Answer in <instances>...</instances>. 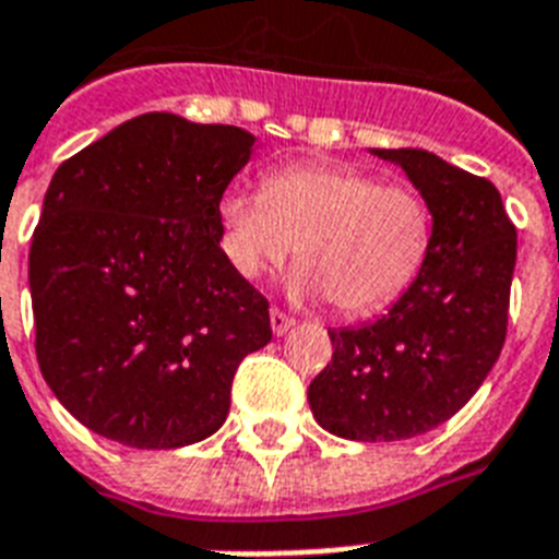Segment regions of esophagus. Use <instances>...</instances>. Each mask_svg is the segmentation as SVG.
I'll use <instances>...</instances> for the list:
<instances>
[{"instance_id":"obj_1","label":"esophagus","mask_w":559,"mask_h":559,"mask_svg":"<svg viewBox=\"0 0 559 559\" xmlns=\"http://www.w3.org/2000/svg\"><path fill=\"white\" fill-rule=\"evenodd\" d=\"M270 322H272V331L278 333V336H284V333L289 331V324H293V319H289L284 310H278V307H272L270 310Z\"/></svg>"}]
</instances>
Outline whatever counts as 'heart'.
Returning a JSON list of instances; mask_svg holds the SVG:
<instances>
[{"mask_svg": "<svg viewBox=\"0 0 559 559\" xmlns=\"http://www.w3.org/2000/svg\"><path fill=\"white\" fill-rule=\"evenodd\" d=\"M223 249L243 278H261L296 252V296L331 298L342 316H371L406 296L429 263L435 214L408 182L354 165H287L263 191L219 200Z\"/></svg>", "mask_w": 559, "mask_h": 559, "instance_id": "obj_1", "label": "heart"}]
</instances>
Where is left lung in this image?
<instances>
[{
	"instance_id": "left-lung-1",
	"label": "left lung",
	"mask_w": 559,
	"mask_h": 559,
	"mask_svg": "<svg viewBox=\"0 0 559 559\" xmlns=\"http://www.w3.org/2000/svg\"><path fill=\"white\" fill-rule=\"evenodd\" d=\"M373 153L432 205V254L382 319L328 331L333 357L307 389L319 426L371 443L429 432L476 394L508 336L516 263V226L490 179L417 147Z\"/></svg>"
}]
</instances>
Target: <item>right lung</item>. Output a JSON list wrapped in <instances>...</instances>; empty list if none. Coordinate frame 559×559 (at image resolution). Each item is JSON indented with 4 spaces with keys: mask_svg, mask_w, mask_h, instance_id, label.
Instances as JSON below:
<instances>
[{
    "mask_svg": "<svg viewBox=\"0 0 559 559\" xmlns=\"http://www.w3.org/2000/svg\"><path fill=\"white\" fill-rule=\"evenodd\" d=\"M254 135L174 112L124 121L51 177L28 254L34 348L86 429L177 450L223 426L270 301L219 249V200Z\"/></svg>",
    "mask_w": 559,
    "mask_h": 559,
    "instance_id": "add662e5",
    "label": "right lung"
}]
</instances>
